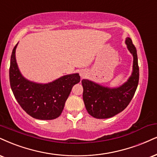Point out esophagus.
I'll use <instances>...</instances> for the list:
<instances>
[{
  "instance_id": "obj_1",
  "label": "esophagus",
  "mask_w": 157,
  "mask_h": 157,
  "mask_svg": "<svg viewBox=\"0 0 157 157\" xmlns=\"http://www.w3.org/2000/svg\"><path fill=\"white\" fill-rule=\"evenodd\" d=\"M80 75H81V76H82V77H83L84 75H85V73H84V72H81Z\"/></svg>"
}]
</instances>
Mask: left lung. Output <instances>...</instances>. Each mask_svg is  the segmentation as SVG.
<instances>
[{
  "label": "left lung",
  "instance_id": "8db88e82",
  "mask_svg": "<svg viewBox=\"0 0 157 157\" xmlns=\"http://www.w3.org/2000/svg\"><path fill=\"white\" fill-rule=\"evenodd\" d=\"M128 50L133 55V71L127 82L116 88H109L88 80H82L85 106L91 116L109 118L122 112L132 99L138 86L139 67L137 50L130 38H126Z\"/></svg>",
  "mask_w": 157,
  "mask_h": 157
}]
</instances>
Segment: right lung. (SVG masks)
<instances>
[{
  "label": "right lung",
  "mask_w": 157,
  "mask_h": 157,
  "mask_svg": "<svg viewBox=\"0 0 157 157\" xmlns=\"http://www.w3.org/2000/svg\"><path fill=\"white\" fill-rule=\"evenodd\" d=\"M17 45L12 50L9 68V81L15 99L33 118L40 120L58 118L63 111L73 86L80 81V75H65L48 84L30 82L19 71L15 58Z\"/></svg>",
  "instance_id": "1"
}]
</instances>
